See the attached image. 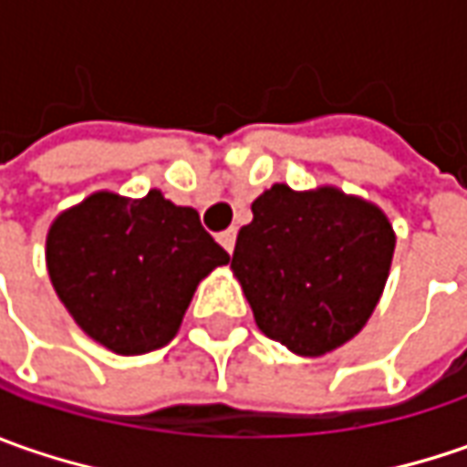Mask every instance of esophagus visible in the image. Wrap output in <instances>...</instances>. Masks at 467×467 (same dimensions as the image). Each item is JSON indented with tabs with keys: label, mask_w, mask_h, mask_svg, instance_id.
<instances>
[{
	"label": "esophagus",
	"mask_w": 467,
	"mask_h": 467,
	"mask_svg": "<svg viewBox=\"0 0 467 467\" xmlns=\"http://www.w3.org/2000/svg\"><path fill=\"white\" fill-rule=\"evenodd\" d=\"M218 242H221V246H223L225 252L231 254V252H234V246H236V228H228V231H223V234L218 236Z\"/></svg>",
	"instance_id": "esophagus-1"
}]
</instances>
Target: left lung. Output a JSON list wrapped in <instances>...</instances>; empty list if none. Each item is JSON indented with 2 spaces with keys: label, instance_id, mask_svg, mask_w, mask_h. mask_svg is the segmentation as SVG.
<instances>
[{
  "label": "left lung",
  "instance_id": "1",
  "mask_svg": "<svg viewBox=\"0 0 467 467\" xmlns=\"http://www.w3.org/2000/svg\"><path fill=\"white\" fill-rule=\"evenodd\" d=\"M231 267L257 327L298 356H322L367 325L395 234L385 213L340 189L275 184L252 202Z\"/></svg>",
  "mask_w": 467,
  "mask_h": 467
}]
</instances>
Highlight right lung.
I'll return each instance as SVG.
<instances>
[{"mask_svg": "<svg viewBox=\"0 0 467 467\" xmlns=\"http://www.w3.org/2000/svg\"><path fill=\"white\" fill-rule=\"evenodd\" d=\"M228 252L197 210L158 189L142 200L90 194L62 213L46 239V265L67 312L121 356L163 348L176 335L197 283Z\"/></svg>", "mask_w": 467, "mask_h": 467, "instance_id": "1", "label": "right lung"}]
</instances>
